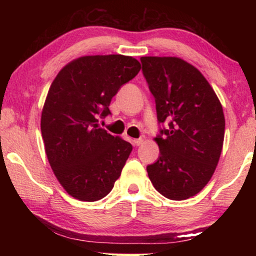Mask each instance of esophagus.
Returning <instances> with one entry per match:
<instances>
[{
    "label": "esophagus",
    "mask_w": 256,
    "mask_h": 256,
    "mask_svg": "<svg viewBox=\"0 0 256 256\" xmlns=\"http://www.w3.org/2000/svg\"><path fill=\"white\" fill-rule=\"evenodd\" d=\"M143 142H144V138H136V140H134V141H132V143H134L135 146H141Z\"/></svg>",
    "instance_id": "esophagus-1"
}]
</instances>
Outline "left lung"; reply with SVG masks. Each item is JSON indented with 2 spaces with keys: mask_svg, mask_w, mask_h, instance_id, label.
Wrapping results in <instances>:
<instances>
[{
  "mask_svg": "<svg viewBox=\"0 0 256 256\" xmlns=\"http://www.w3.org/2000/svg\"><path fill=\"white\" fill-rule=\"evenodd\" d=\"M142 72L155 98L160 156L146 166L154 188L183 200L202 191L222 154L225 118L211 85L194 66L176 57H141Z\"/></svg>",
  "mask_w": 256,
  "mask_h": 256,
  "instance_id": "left-lung-1",
  "label": "left lung"
}]
</instances>
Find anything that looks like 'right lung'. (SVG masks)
Returning <instances> with one entry per match:
<instances>
[{
    "label": "right lung",
    "mask_w": 256,
    "mask_h": 256,
    "mask_svg": "<svg viewBox=\"0 0 256 256\" xmlns=\"http://www.w3.org/2000/svg\"><path fill=\"white\" fill-rule=\"evenodd\" d=\"M140 70L128 56H86L68 62L51 84L42 138L56 177L76 199L99 200L120 177L132 146L108 134L99 118L110 114L113 96Z\"/></svg>",
    "instance_id": "right-lung-1"
}]
</instances>
